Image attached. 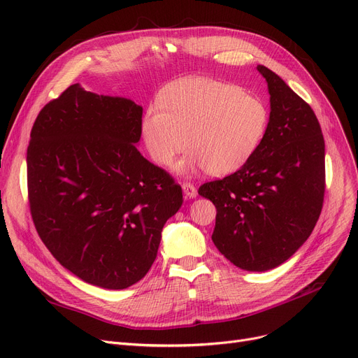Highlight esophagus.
<instances>
[{
  "mask_svg": "<svg viewBox=\"0 0 358 358\" xmlns=\"http://www.w3.org/2000/svg\"><path fill=\"white\" fill-rule=\"evenodd\" d=\"M181 187H182L184 196H185L187 199H194V197L197 196V190H196V187H194L193 184H190V182H184Z\"/></svg>",
  "mask_w": 358,
  "mask_h": 358,
  "instance_id": "34e87169",
  "label": "esophagus"
}]
</instances>
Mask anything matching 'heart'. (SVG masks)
<instances>
[{"mask_svg":"<svg viewBox=\"0 0 358 358\" xmlns=\"http://www.w3.org/2000/svg\"><path fill=\"white\" fill-rule=\"evenodd\" d=\"M149 106L141 136L150 159L171 166L189 143L177 171L236 173L255 155L268 129V107L241 87L212 78H185L164 88Z\"/></svg>","mask_w":358,"mask_h":358,"instance_id":"b5f03b06","label":"heart"}]
</instances>
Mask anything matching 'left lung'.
Returning <instances> with one entry per match:
<instances>
[{
  "mask_svg": "<svg viewBox=\"0 0 358 358\" xmlns=\"http://www.w3.org/2000/svg\"><path fill=\"white\" fill-rule=\"evenodd\" d=\"M270 94L267 134L236 173L203 184L216 206L212 241L234 266L267 271L310 236L325 193V142L310 106L264 65Z\"/></svg>",
  "mask_w": 358,
  "mask_h": 358,
  "instance_id": "obj_1",
  "label": "left lung"
}]
</instances>
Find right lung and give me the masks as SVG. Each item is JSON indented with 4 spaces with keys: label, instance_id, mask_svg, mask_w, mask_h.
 Returning a JSON list of instances; mask_svg holds the SVG:
<instances>
[{
    "label": "right lung",
    "instance_id": "1",
    "mask_svg": "<svg viewBox=\"0 0 358 358\" xmlns=\"http://www.w3.org/2000/svg\"><path fill=\"white\" fill-rule=\"evenodd\" d=\"M141 122L135 101L73 84L41 110L30 134L37 234L61 266L108 290L146 275L182 204L181 187L138 150Z\"/></svg>",
    "mask_w": 358,
    "mask_h": 358
}]
</instances>
